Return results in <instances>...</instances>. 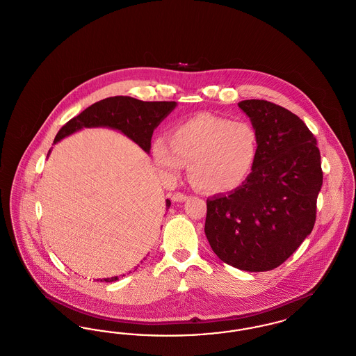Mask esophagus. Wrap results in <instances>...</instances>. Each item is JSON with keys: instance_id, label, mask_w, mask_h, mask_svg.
<instances>
[{"instance_id": "esophagus-1", "label": "esophagus", "mask_w": 356, "mask_h": 356, "mask_svg": "<svg viewBox=\"0 0 356 356\" xmlns=\"http://www.w3.org/2000/svg\"><path fill=\"white\" fill-rule=\"evenodd\" d=\"M170 199H172L173 203H181V202H186V199H188V196H186V193L176 192V193H173V195L170 196Z\"/></svg>"}]
</instances>
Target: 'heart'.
<instances>
[{
    "mask_svg": "<svg viewBox=\"0 0 356 356\" xmlns=\"http://www.w3.org/2000/svg\"><path fill=\"white\" fill-rule=\"evenodd\" d=\"M260 138L254 125L209 113L176 124L170 138L152 143L153 161L167 179H176L189 163L193 184L208 193H229L254 173Z\"/></svg>",
    "mask_w": 356,
    "mask_h": 356,
    "instance_id": "1",
    "label": "heart"
}]
</instances>
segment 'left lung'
<instances>
[{
	"mask_svg": "<svg viewBox=\"0 0 356 356\" xmlns=\"http://www.w3.org/2000/svg\"><path fill=\"white\" fill-rule=\"evenodd\" d=\"M237 105L257 131L259 160L236 191L207 200L204 231L224 263L243 271H270L314 228L323 184L321 152L305 122L286 108L266 100Z\"/></svg>",
	"mask_w": 356,
	"mask_h": 356,
	"instance_id": "8db88e82",
	"label": "left lung"
}]
</instances>
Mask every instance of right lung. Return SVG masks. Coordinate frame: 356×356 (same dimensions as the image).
<instances>
[{"instance_id":"obj_1","label":"right lung","mask_w":356,"mask_h":356,"mask_svg":"<svg viewBox=\"0 0 356 356\" xmlns=\"http://www.w3.org/2000/svg\"><path fill=\"white\" fill-rule=\"evenodd\" d=\"M176 105L175 102H141L129 96L108 97L95 102L79 116L69 120L54 137V144L83 128L108 127L122 132L143 148V151L149 153L153 131L176 108ZM165 203L168 209L170 200L167 199ZM116 280H119L118 276L102 279L105 283Z\"/></svg>"}]
</instances>
